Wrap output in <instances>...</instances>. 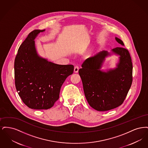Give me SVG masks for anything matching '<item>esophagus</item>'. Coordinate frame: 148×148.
<instances>
[{"mask_svg": "<svg viewBox=\"0 0 148 148\" xmlns=\"http://www.w3.org/2000/svg\"><path fill=\"white\" fill-rule=\"evenodd\" d=\"M79 66H75L74 67V73H77V72H78V71H79Z\"/></svg>", "mask_w": 148, "mask_h": 148, "instance_id": "esophagus-1", "label": "esophagus"}]
</instances>
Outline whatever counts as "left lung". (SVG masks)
I'll return each mask as SVG.
<instances>
[{"instance_id": "obj_1", "label": "left lung", "mask_w": 148, "mask_h": 148, "mask_svg": "<svg viewBox=\"0 0 148 148\" xmlns=\"http://www.w3.org/2000/svg\"><path fill=\"white\" fill-rule=\"evenodd\" d=\"M116 41L124 46L123 41ZM113 55L119 56L116 66L103 70L105 59ZM79 70L85 96L89 104L100 112L110 110L122 104L132 84L133 65L127 50L117 47L110 52L101 51L86 59Z\"/></svg>"}]
</instances>
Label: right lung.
<instances>
[{
  "label": "right lung",
  "mask_w": 148,
  "mask_h": 148,
  "mask_svg": "<svg viewBox=\"0 0 148 148\" xmlns=\"http://www.w3.org/2000/svg\"><path fill=\"white\" fill-rule=\"evenodd\" d=\"M45 30L36 29L29 34L14 62L16 91L26 106L36 110L54 106L64 81L74 71L73 65L54 63L38 54L34 40Z\"/></svg>",
  "instance_id": "obj_1"
}]
</instances>
